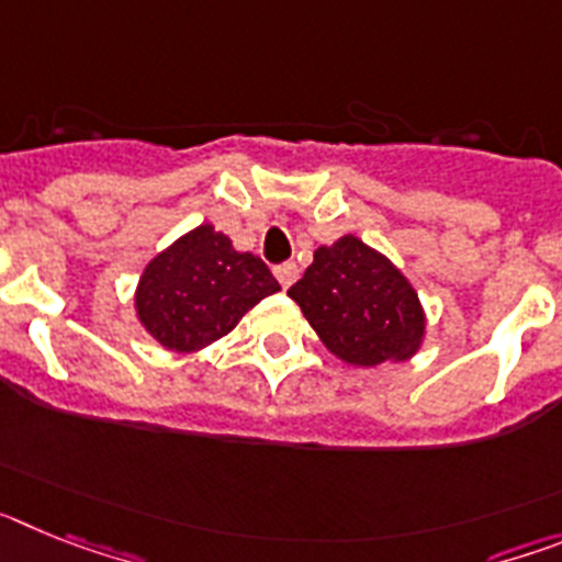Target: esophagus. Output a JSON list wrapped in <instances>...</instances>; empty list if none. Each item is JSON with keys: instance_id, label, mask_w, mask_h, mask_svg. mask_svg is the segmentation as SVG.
Returning a JSON list of instances; mask_svg holds the SVG:
<instances>
[{"instance_id": "esophagus-1", "label": "esophagus", "mask_w": 562, "mask_h": 562, "mask_svg": "<svg viewBox=\"0 0 562 562\" xmlns=\"http://www.w3.org/2000/svg\"><path fill=\"white\" fill-rule=\"evenodd\" d=\"M272 272H276L278 284L284 286V290L297 281V267L292 265V261H284V265H276V270H272Z\"/></svg>"}]
</instances>
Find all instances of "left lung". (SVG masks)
Returning a JSON list of instances; mask_svg holds the SVG:
<instances>
[{
    "instance_id": "8db88e82",
    "label": "left lung",
    "mask_w": 562,
    "mask_h": 562,
    "mask_svg": "<svg viewBox=\"0 0 562 562\" xmlns=\"http://www.w3.org/2000/svg\"><path fill=\"white\" fill-rule=\"evenodd\" d=\"M286 295L304 310L326 349L351 366L408 360L425 335L414 286L357 236L317 247L315 261Z\"/></svg>"
}]
</instances>
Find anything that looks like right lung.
<instances>
[{
	"mask_svg": "<svg viewBox=\"0 0 562 562\" xmlns=\"http://www.w3.org/2000/svg\"><path fill=\"white\" fill-rule=\"evenodd\" d=\"M278 290L261 258L236 252L225 233L202 225L146 267L137 315L166 349L193 351L225 337L247 310Z\"/></svg>",
	"mask_w": 562,
	"mask_h": 562,
	"instance_id": "1",
	"label": "right lung"
}]
</instances>
